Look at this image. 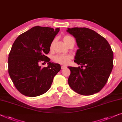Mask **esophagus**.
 I'll return each instance as SVG.
<instances>
[{
  "mask_svg": "<svg viewBox=\"0 0 122 122\" xmlns=\"http://www.w3.org/2000/svg\"><path fill=\"white\" fill-rule=\"evenodd\" d=\"M66 68V66H61V69H62V70H63V69H65V68Z\"/></svg>",
  "mask_w": 122,
  "mask_h": 122,
  "instance_id": "obj_1",
  "label": "esophagus"
}]
</instances>
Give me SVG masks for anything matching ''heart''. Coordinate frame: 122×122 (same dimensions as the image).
I'll return each mask as SVG.
<instances>
[{
  "mask_svg": "<svg viewBox=\"0 0 122 122\" xmlns=\"http://www.w3.org/2000/svg\"><path fill=\"white\" fill-rule=\"evenodd\" d=\"M71 38V37H70L69 36H65L63 38V41H64L65 43H66L67 41H68V40ZM53 43L54 42H52L51 44L50 48H52ZM72 58V56L70 55H58L54 56L53 57V60L56 63H60V64L61 65H67L70 62Z\"/></svg>",
  "mask_w": 122,
  "mask_h": 122,
  "instance_id": "b5f03b06",
  "label": "heart"
}]
</instances>
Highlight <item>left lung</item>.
Wrapping results in <instances>:
<instances>
[{
    "mask_svg": "<svg viewBox=\"0 0 122 122\" xmlns=\"http://www.w3.org/2000/svg\"><path fill=\"white\" fill-rule=\"evenodd\" d=\"M67 32L75 38L78 47L74 62L84 67H68V84L81 95L97 93L106 84L113 68L111 47L105 38L89 28L74 27Z\"/></svg>",
    "mask_w": 122,
    "mask_h": 122,
    "instance_id": "left-lung-1",
    "label": "left lung"
}]
</instances>
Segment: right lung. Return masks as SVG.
Listing matches in <instances>:
<instances>
[{"instance_id":"obj_1","label":"right lung","mask_w":122,"mask_h":122,"mask_svg":"<svg viewBox=\"0 0 122 122\" xmlns=\"http://www.w3.org/2000/svg\"><path fill=\"white\" fill-rule=\"evenodd\" d=\"M59 31L60 28L36 26L14 41L9 55L8 72L16 88L23 95L36 97L45 93L60 71V65L51 62L45 56ZM42 61L48 62V67L39 66Z\"/></svg>"}]
</instances>
